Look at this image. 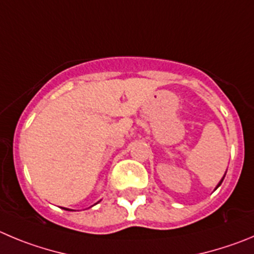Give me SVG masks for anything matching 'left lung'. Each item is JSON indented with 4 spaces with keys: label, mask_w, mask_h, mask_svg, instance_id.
<instances>
[{
    "label": "left lung",
    "mask_w": 254,
    "mask_h": 254,
    "mask_svg": "<svg viewBox=\"0 0 254 254\" xmlns=\"http://www.w3.org/2000/svg\"><path fill=\"white\" fill-rule=\"evenodd\" d=\"M224 177H226V174H224V175H223V178H222V179H220V182H219V183H218V184H217V187H215V189H217V188H218V187H219V186H220V184H222V182H223ZM215 189H214V190H215Z\"/></svg>",
    "instance_id": "obj_1"
}]
</instances>
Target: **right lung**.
Returning <instances> with one entry per match:
<instances>
[{
    "label": "right lung",
    "instance_id": "1",
    "mask_svg": "<svg viewBox=\"0 0 254 254\" xmlns=\"http://www.w3.org/2000/svg\"><path fill=\"white\" fill-rule=\"evenodd\" d=\"M99 202H100V200H99ZM98 202V203H99ZM63 209H65V210H72V209H67V208H63Z\"/></svg>",
    "mask_w": 254,
    "mask_h": 254
}]
</instances>
